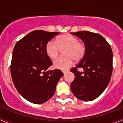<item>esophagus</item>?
I'll return each instance as SVG.
<instances>
[{"label":"esophagus","mask_w":123,"mask_h":123,"mask_svg":"<svg viewBox=\"0 0 123 123\" xmlns=\"http://www.w3.org/2000/svg\"><path fill=\"white\" fill-rule=\"evenodd\" d=\"M67 72H68V70H64V71H62V73H64V74H65L67 73Z\"/></svg>","instance_id":"obj_1"}]
</instances>
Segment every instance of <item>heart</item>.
<instances>
[{"label":"heart","instance_id":"heart-1","mask_svg":"<svg viewBox=\"0 0 123 123\" xmlns=\"http://www.w3.org/2000/svg\"><path fill=\"white\" fill-rule=\"evenodd\" d=\"M65 48L63 51L64 56L57 58L54 61L55 68L68 69L73 65L74 60L80 61L85 57L86 48L85 44L79 42V38L69 34H64L57 38L56 42L50 40L47 43L45 51L47 55L51 59L58 57L60 49Z\"/></svg>","mask_w":123,"mask_h":123}]
</instances>
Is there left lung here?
Masks as SVG:
<instances>
[{"instance_id": "left-lung-1", "label": "left lung", "mask_w": 123, "mask_h": 123, "mask_svg": "<svg viewBox=\"0 0 123 123\" xmlns=\"http://www.w3.org/2000/svg\"><path fill=\"white\" fill-rule=\"evenodd\" d=\"M81 38L86 48L85 56L70 69L75 75L71 84L73 93L77 98L91 101L105 90L112 72V51L111 46L101 35L87 31L71 33ZM83 68L84 72L77 71Z\"/></svg>"}]
</instances>
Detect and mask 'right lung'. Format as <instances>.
I'll use <instances>...</instances> for the list:
<instances>
[{"label": "right lung", "instance_id": "add662e5", "mask_svg": "<svg viewBox=\"0 0 123 123\" xmlns=\"http://www.w3.org/2000/svg\"><path fill=\"white\" fill-rule=\"evenodd\" d=\"M58 32L34 30L16 43L11 73L17 91L33 104L46 102L54 96L56 86L64 75L60 69L47 71L52 65L47 55V43Z\"/></svg>", "mask_w": 123, "mask_h": 123}]
</instances>
